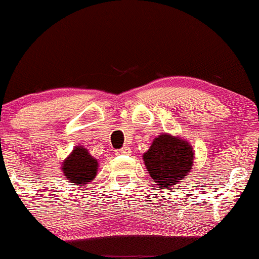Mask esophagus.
<instances>
[{
    "label": "esophagus",
    "instance_id": "1",
    "mask_svg": "<svg viewBox=\"0 0 259 259\" xmlns=\"http://www.w3.org/2000/svg\"><path fill=\"white\" fill-rule=\"evenodd\" d=\"M127 153H130V147L129 146H125L123 149L118 150L116 151V155H127Z\"/></svg>",
    "mask_w": 259,
    "mask_h": 259
}]
</instances>
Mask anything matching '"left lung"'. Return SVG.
<instances>
[{
	"label": "left lung",
	"mask_w": 259,
	"mask_h": 259,
	"mask_svg": "<svg viewBox=\"0 0 259 259\" xmlns=\"http://www.w3.org/2000/svg\"><path fill=\"white\" fill-rule=\"evenodd\" d=\"M145 167L158 188L168 190L186 178L194 163L193 146L186 139L163 133L143 155Z\"/></svg>",
	"instance_id": "8db88e82"
}]
</instances>
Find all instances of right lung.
I'll return each instance as SVG.
<instances>
[{
  "instance_id": "right-lung-1",
  "label": "right lung",
  "mask_w": 259,
  "mask_h": 259,
  "mask_svg": "<svg viewBox=\"0 0 259 259\" xmlns=\"http://www.w3.org/2000/svg\"><path fill=\"white\" fill-rule=\"evenodd\" d=\"M61 171L70 183L76 186H87L95 180L98 172V161L86 147H73L71 153L62 161Z\"/></svg>"
}]
</instances>
